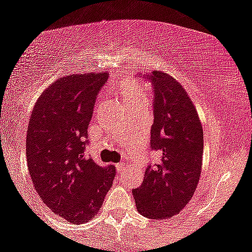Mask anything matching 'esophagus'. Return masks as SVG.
I'll return each instance as SVG.
<instances>
[{
  "label": "esophagus",
  "instance_id": "esophagus-1",
  "mask_svg": "<svg viewBox=\"0 0 252 252\" xmlns=\"http://www.w3.org/2000/svg\"><path fill=\"white\" fill-rule=\"evenodd\" d=\"M115 167H116V171H117V173H121V172L124 171V169H125V163H124V162H121V163H117V164H115Z\"/></svg>",
  "mask_w": 252,
  "mask_h": 252
}]
</instances>
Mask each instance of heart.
Listing matches in <instances>:
<instances>
[{
    "label": "heart",
    "mask_w": 252,
    "mask_h": 252,
    "mask_svg": "<svg viewBox=\"0 0 252 252\" xmlns=\"http://www.w3.org/2000/svg\"><path fill=\"white\" fill-rule=\"evenodd\" d=\"M119 90L121 96L124 97L125 104L132 105L136 102L147 101L145 88L136 84L135 81H122L119 86Z\"/></svg>",
    "instance_id": "1"
}]
</instances>
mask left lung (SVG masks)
I'll return each instance as SVG.
<instances>
[{"label":"left lung","instance_id":"left-lung-1","mask_svg":"<svg viewBox=\"0 0 252 252\" xmlns=\"http://www.w3.org/2000/svg\"><path fill=\"white\" fill-rule=\"evenodd\" d=\"M151 80L155 89L151 146L159 160L146 168L142 184L132 194L141 215L169 219L184 209L199 183L203 126L181 83L162 71H153Z\"/></svg>","mask_w":252,"mask_h":252}]
</instances>
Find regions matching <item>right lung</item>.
Returning a JSON list of instances; mask_svg holds the SVG:
<instances>
[{
    "label": "right lung",
    "mask_w": 252,
    "mask_h": 252,
    "mask_svg": "<svg viewBox=\"0 0 252 252\" xmlns=\"http://www.w3.org/2000/svg\"><path fill=\"white\" fill-rule=\"evenodd\" d=\"M106 73L68 74L39 95L27 130L26 156L40 200L71 224L92 220L115 178L85 157V137Z\"/></svg>",
    "instance_id": "add662e5"
}]
</instances>
